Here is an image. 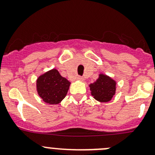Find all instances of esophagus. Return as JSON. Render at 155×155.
<instances>
[{
	"mask_svg": "<svg viewBox=\"0 0 155 155\" xmlns=\"http://www.w3.org/2000/svg\"><path fill=\"white\" fill-rule=\"evenodd\" d=\"M77 80H79V81H83L84 80V78L82 77V76H79L77 77Z\"/></svg>",
	"mask_w": 155,
	"mask_h": 155,
	"instance_id": "esophagus-1",
	"label": "esophagus"
}]
</instances>
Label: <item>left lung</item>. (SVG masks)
Wrapping results in <instances>:
<instances>
[{"label": "left lung", "mask_w": 155, "mask_h": 155, "mask_svg": "<svg viewBox=\"0 0 155 155\" xmlns=\"http://www.w3.org/2000/svg\"><path fill=\"white\" fill-rule=\"evenodd\" d=\"M115 84L110 77L101 74L99 78L90 85L91 95L100 102H108L115 94Z\"/></svg>", "instance_id": "left-lung-1"}]
</instances>
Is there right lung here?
Returning a JSON list of instances; mask_svg holds the SVG:
<instances>
[{"label": "right lung", "instance_id": "right-lung-1", "mask_svg": "<svg viewBox=\"0 0 155 155\" xmlns=\"http://www.w3.org/2000/svg\"><path fill=\"white\" fill-rule=\"evenodd\" d=\"M70 85V82L55 69L44 73L37 80L38 94L49 104H59L67 95Z\"/></svg>", "mask_w": 155, "mask_h": 155}]
</instances>
